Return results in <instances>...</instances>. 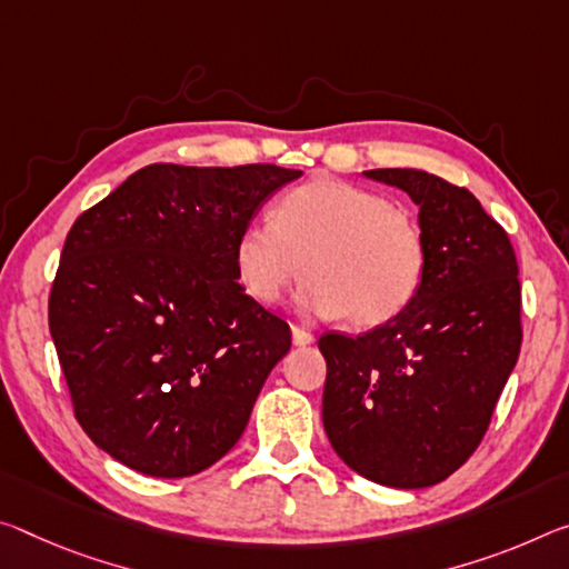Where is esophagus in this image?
I'll use <instances>...</instances> for the list:
<instances>
[{
	"label": "esophagus",
	"mask_w": 569,
	"mask_h": 569,
	"mask_svg": "<svg viewBox=\"0 0 569 569\" xmlns=\"http://www.w3.org/2000/svg\"><path fill=\"white\" fill-rule=\"evenodd\" d=\"M291 337H293V345H296V347H309V345H313V333L301 329V327H291Z\"/></svg>",
	"instance_id": "34e87169"
}]
</instances>
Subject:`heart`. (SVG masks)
<instances>
[{"label":"heart","instance_id":"1","mask_svg":"<svg viewBox=\"0 0 569 569\" xmlns=\"http://www.w3.org/2000/svg\"><path fill=\"white\" fill-rule=\"evenodd\" d=\"M250 299L276 303L301 270L306 313L382 327L408 309L426 276V238L405 207L380 192L317 177L278 200L273 220L248 222L232 248Z\"/></svg>","mask_w":569,"mask_h":569}]
</instances>
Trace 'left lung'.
<instances>
[{"mask_svg":"<svg viewBox=\"0 0 569 569\" xmlns=\"http://www.w3.org/2000/svg\"><path fill=\"white\" fill-rule=\"evenodd\" d=\"M420 207L426 276L400 317L362 337L323 333V430L365 479L426 489L489 430L521 347L511 240L466 187L420 169H369Z\"/></svg>","mask_w":569,"mask_h":569,"instance_id":"1","label":"left lung"}]
</instances>
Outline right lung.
Wrapping results in <instances>:
<instances>
[{"label":"right lung","instance_id":"obj_1","mask_svg":"<svg viewBox=\"0 0 569 569\" xmlns=\"http://www.w3.org/2000/svg\"><path fill=\"white\" fill-rule=\"evenodd\" d=\"M303 171L149 164L70 228L48 319L80 428L157 479L238 443L291 329L236 273V240Z\"/></svg>","mask_w":569,"mask_h":569}]
</instances>
